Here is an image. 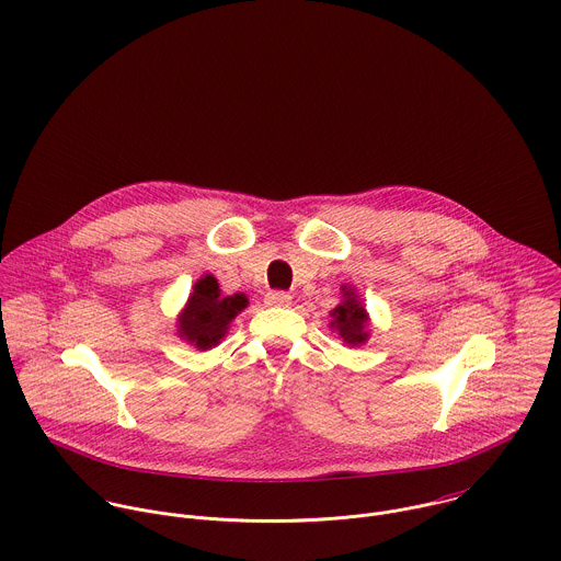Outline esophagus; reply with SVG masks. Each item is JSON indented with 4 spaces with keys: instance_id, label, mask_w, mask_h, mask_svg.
<instances>
[{
    "instance_id": "34e87169",
    "label": "esophagus",
    "mask_w": 561,
    "mask_h": 561,
    "mask_svg": "<svg viewBox=\"0 0 561 561\" xmlns=\"http://www.w3.org/2000/svg\"><path fill=\"white\" fill-rule=\"evenodd\" d=\"M290 295L288 293H284V290H271V293H266V306H290Z\"/></svg>"
}]
</instances>
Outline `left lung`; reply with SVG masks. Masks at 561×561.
<instances>
[{"mask_svg": "<svg viewBox=\"0 0 561 561\" xmlns=\"http://www.w3.org/2000/svg\"><path fill=\"white\" fill-rule=\"evenodd\" d=\"M342 290H344V301L332 312V317H334L332 328H336L337 334L344 337L346 344H362L368 337L366 310L359 306L355 295L351 290H346V286Z\"/></svg>", "mask_w": 561, "mask_h": 561, "instance_id": "obj_1", "label": "left lung"}]
</instances>
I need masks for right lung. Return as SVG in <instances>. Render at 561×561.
Returning <instances> with one entry per match:
<instances>
[{"label": "right lung", "instance_id": "1", "mask_svg": "<svg viewBox=\"0 0 561 561\" xmlns=\"http://www.w3.org/2000/svg\"><path fill=\"white\" fill-rule=\"evenodd\" d=\"M247 306L244 295L224 297L213 275L202 277L180 319V334L199 348H213L225 336L229 321Z\"/></svg>", "mask_w": 561, "mask_h": 561}]
</instances>
